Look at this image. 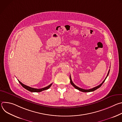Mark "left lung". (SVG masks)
<instances>
[{
  "instance_id": "8db88e82",
  "label": "left lung",
  "mask_w": 122,
  "mask_h": 122,
  "mask_svg": "<svg viewBox=\"0 0 122 122\" xmlns=\"http://www.w3.org/2000/svg\"><path fill=\"white\" fill-rule=\"evenodd\" d=\"M110 70V69H109V71L108 73V74H107V75L106 78L105 79V80H104L103 81V82H102L100 84H99V85H98V86H97L95 87H94V88H91V89H82V88H81L79 87H78V86H77L76 85H75V84H74V83L72 82V80H71V75H70V76H69V77H70L71 83V85L74 87H75V88H76V89L79 90V91H81V92H93V91H94L97 90V89H98V88H99L102 85V84L104 83V82L105 81V80L106 79V78H107V77H108V75H109V74Z\"/></svg>"
}]
</instances>
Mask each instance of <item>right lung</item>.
<instances>
[{
  "label": "right lung",
  "mask_w": 122,
  "mask_h": 122,
  "mask_svg": "<svg viewBox=\"0 0 122 122\" xmlns=\"http://www.w3.org/2000/svg\"><path fill=\"white\" fill-rule=\"evenodd\" d=\"M19 83L21 84V85L24 88H25V89L28 90L29 91H30L31 92H41L43 90H47L51 86V85H52V84L53 83H51L49 85L45 87H44V88H41V89H36V88H32L31 87H29L28 86H27L23 83H22L21 81H20L19 80H18Z\"/></svg>",
  "instance_id": "obj_1"
}]
</instances>
